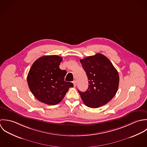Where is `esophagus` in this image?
Segmentation results:
<instances>
[{
    "label": "esophagus",
    "mask_w": 147,
    "mask_h": 147,
    "mask_svg": "<svg viewBox=\"0 0 147 147\" xmlns=\"http://www.w3.org/2000/svg\"><path fill=\"white\" fill-rule=\"evenodd\" d=\"M73 84H74V86L76 87V85H77V81H74L73 82Z\"/></svg>",
    "instance_id": "esophagus-1"
}]
</instances>
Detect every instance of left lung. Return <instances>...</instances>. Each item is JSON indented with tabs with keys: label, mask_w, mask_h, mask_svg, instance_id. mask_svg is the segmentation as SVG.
I'll list each match as a JSON object with an SVG mask.
<instances>
[{
	"label": "left lung",
	"mask_w": 147,
	"mask_h": 147,
	"mask_svg": "<svg viewBox=\"0 0 147 147\" xmlns=\"http://www.w3.org/2000/svg\"><path fill=\"white\" fill-rule=\"evenodd\" d=\"M80 62L89 84L85 92L78 90L83 102L91 108L107 104L118 90L119 76L117 69L109 59L100 53L81 59Z\"/></svg>",
	"instance_id": "8db88e82"
}]
</instances>
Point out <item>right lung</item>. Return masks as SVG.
<instances>
[{
	"mask_svg": "<svg viewBox=\"0 0 147 147\" xmlns=\"http://www.w3.org/2000/svg\"><path fill=\"white\" fill-rule=\"evenodd\" d=\"M62 58L59 56H44L36 60L30 69L27 82L30 90L39 101L56 105L64 98L71 82L64 80L66 71L59 69Z\"/></svg>",
	"mask_w": 147,
	"mask_h": 147,
	"instance_id": "obj_1",
	"label": "right lung"
}]
</instances>
